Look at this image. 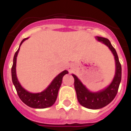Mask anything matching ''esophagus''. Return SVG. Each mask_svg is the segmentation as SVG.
<instances>
[{
    "label": "esophagus",
    "mask_w": 131,
    "mask_h": 131,
    "mask_svg": "<svg viewBox=\"0 0 131 131\" xmlns=\"http://www.w3.org/2000/svg\"><path fill=\"white\" fill-rule=\"evenodd\" d=\"M71 69H72V66H69V71H71Z\"/></svg>",
    "instance_id": "obj_1"
}]
</instances>
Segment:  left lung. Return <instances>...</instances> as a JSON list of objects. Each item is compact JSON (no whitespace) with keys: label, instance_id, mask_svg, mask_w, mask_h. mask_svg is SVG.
Here are the masks:
<instances>
[{"label":"left lung","instance_id":"1","mask_svg":"<svg viewBox=\"0 0 131 131\" xmlns=\"http://www.w3.org/2000/svg\"><path fill=\"white\" fill-rule=\"evenodd\" d=\"M96 39L108 47L113 53L115 60V74L113 81L107 87L97 92L89 91L74 74H72L74 80V86L77 94V100L83 107L91 110H97L105 107L115 98L117 93L121 80V66L115 49L107 39L96 37Z\"/></svg>","mask_w":131,"mask_h":131}]
</instances>
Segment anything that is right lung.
Returning <instances> with one entry per match:
<instances>
[{"mask_svg": "<svg viewBox=\"0 0 131 131\" xmlns=\"http://www.w3.org/2000/svg\"><path fill=\"white\" fill-rule=\"evenodd\" d=\"M27 39L28 38L23 39L22 41L21 42L19 47L23 42ZM19 47L14 56L13 65L11 70L12 82L16 88L18 96L24 104L33 108L43 109L50 107L54 104L56 100L58 91L62 83V78L66 74L68 73V71L65 70L62 73H60L54 79L49 86L42 92L39 93H31L28 92L21 86L16 76V59L19 52Z\"/></svg>", "mask_w": 131, "mask_h": 131, "instance_id": "obj_1", "label": "right lung"}]
</instances>
